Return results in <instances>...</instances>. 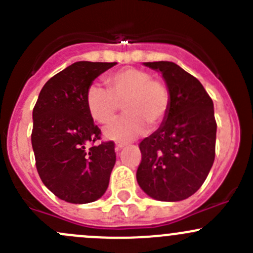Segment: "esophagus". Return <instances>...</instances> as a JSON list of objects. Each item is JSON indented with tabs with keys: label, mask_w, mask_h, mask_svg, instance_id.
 <instances>
[{
	"label": "esophagus",
	"mask_w": 253,
	"mask_h": 253,
	"mask_svg": "<svg viewBox=\"0 0 253 253\" xmlns=\"http://www.w3.org/2000/svg\"><path fill=\"white\" fill-rule=\"evenodd\" d=\"M126 147V143H116V147H115V149L119 152V150H121L122 148Z\"/></svg>",
	"instance_id": "1"
}]
</instances>
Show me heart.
Returning <instances> with one entry per match:
<instances>
[{
  "mask_svg": "<svg viewBox=\"0 0 253 253\" xmlns=\"http://www.w3.org/2000/svg\"><path fill=\"white\" fill-rule=\"evenodd\" d=\"M109 90L91 84L85 94L89 115L100 125L114 121L122 104L125 116L106 127L108 139L128 142L141 136L149 126L158 128L170 109V91L163 82L153 79L148 71L127 67L105 78Z\"/></svg>",
  "mask_w": 253,
  "mask_h": 253,
  "instance_id": "1",
  "label": "heart"
}]
</instances>
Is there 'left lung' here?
Wrapping results in <instances>:
<instances>
[{"label":"left lung","mask_w":253,"mask_h":253,"mask_svg":"<svg viewBox=\"0 0 253 253\" xmlns=\"http://www.w3.org/2000/svg\"><path fill=\"white\" fill-rule=\"evenodd\" d=\"M143 65L162 72L170 91V109L159 128L139 143L137 182L154 200H186L203 185L215 158L213 100L201 82L176 63Z\"/></svg>","instance_id":"1"}]
</instances>
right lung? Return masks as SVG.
Listing matches in <instances>:
<instances>
[{
	"mask_svg": "<svg viewBox=\"0 0 253 253\" xmlns=\"http://www.w3.org/2000/svg\"><path fill=\"white\" fill-rule=\"evenodd\" d=\"M116 62L79 61L45 83L33 110L32 145L42 183L60 200L84 205L105 193L116 162L115 143L101 142L85 94Z\"/></svg>",
	"mask_w": 253,
	"mask_h": 253,
	"instance_id": "add662e5",
	"label": "right lung"
}]
</instances>
